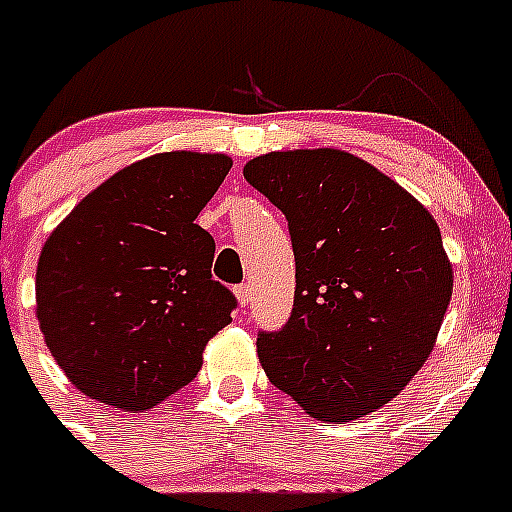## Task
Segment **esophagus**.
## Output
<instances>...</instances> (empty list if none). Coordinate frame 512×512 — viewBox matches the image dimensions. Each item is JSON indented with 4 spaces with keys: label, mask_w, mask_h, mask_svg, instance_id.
<instances>
[{
    "label": "esophagus",
    "mask_w": 512,
    "mask_h": 512,
    "mask_svg": "<svg viewBox=\"0 0 512 512\" xmlns=\"http://www.w3.org/2000/svg\"><path fill=\"white\" fill-rule=\"evenodd\" d=\"M235 297H238V305L248 307V305H251V300H253V289L248 287V284H241V287L235 289Z\"/></svg>",
    "instance_id": "1"
}]
</instances>
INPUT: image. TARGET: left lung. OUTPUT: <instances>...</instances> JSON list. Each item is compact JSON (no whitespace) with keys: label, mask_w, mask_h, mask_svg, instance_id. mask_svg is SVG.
Segmentation results:
<instances>
[{"label":"left lung","mask_w":512,"mask_h":512,"mask_svg":"<svg viewBox=\"0 0 512 512\" xmlns=\"http://www.w3.org/2000/svg\"><path fill=\"white\" fill-rule=\"evenodd\" d=\"M243 176L284 212L297 264L292 318L256 341L266 377L325 423L374 413L431 356L451 302L438 223L338 148L264 153Z\"/></svg>","instance_id":"left-lung-1"}]
</instances>
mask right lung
Returning <instances> with one entry per match:
<instances>
[{
  "instance_id": "add662e5",
  "label": "right lung",
  "mask_w": 512,
  "mask_h": 512,
  "mask_svg": "<svg viewBox=\"0 0 512 512\" xmlns=\"http://www.w3.org/2000/svg\"><path fill=\"white\" fill-rule=\"evenodd\" d=\"M230 166L225 153L148 156L92 189L48 235L35 315L76 390L140 413L200 372L235 297L212 279L215 241L194 220Z\"/></svg>"
}]
</instances>
